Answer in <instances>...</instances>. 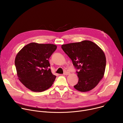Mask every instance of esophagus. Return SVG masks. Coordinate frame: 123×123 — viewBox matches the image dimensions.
Instances as JSON below:
<instances>
[{
  "mask_svg": "<svg viewBox=\"0 0 123 123\" xmlns=\"http://www.w3.org/2000/svg\"><path fill=\"white\" fill-rule=\"evenodd\" d=\"M69 72H64V73L63 74L64 75H68V74H69Z\"/></svg>",
  "mask_w": 123,
  "mask_h": 123,
  "instance_id": "esophagus-1",
  "label": "esophagus"
}]
</instances>
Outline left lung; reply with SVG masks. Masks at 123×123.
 I'll return each instance as SVG.
<instances>
[{
  "label": "left lung",
  "instance_id": "8db88e82",
  "mask_svg": "<svg viewBox=\"0 0 123 123\" xmlns=\"http://www.w3.org/2000/svg\"><path fill=\"white\" fill-rule=\"evenodd\" d=\"M61 48L72 60L79 78L74 88L81 92H89L103 78L106 58L102 49L89 40L62 45Z\"/></svg>",
  "mask_w": 123,
  "mask_h": 123
}]
</instances>
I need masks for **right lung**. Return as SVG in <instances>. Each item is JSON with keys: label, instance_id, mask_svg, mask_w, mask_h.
Returning <instances> with one entry per match:
<instances>
[{"label": "right lung", "instance_id": "add662e5", "mask_svg": "<svg viewBox=\"0 0 123 123\" xmlns=\"http://www.w3.org/2000/svg\"><path fill=\"white\" fill-rule=\"evenodd\" d=\"M56 48L54 44L32 42L18 52L14 61L17 75L27 88L42 92L53 84L56 76L49 68V59Z\"/></svg>", "mask_w": 123, "mask_h": 123}]
</instances>
